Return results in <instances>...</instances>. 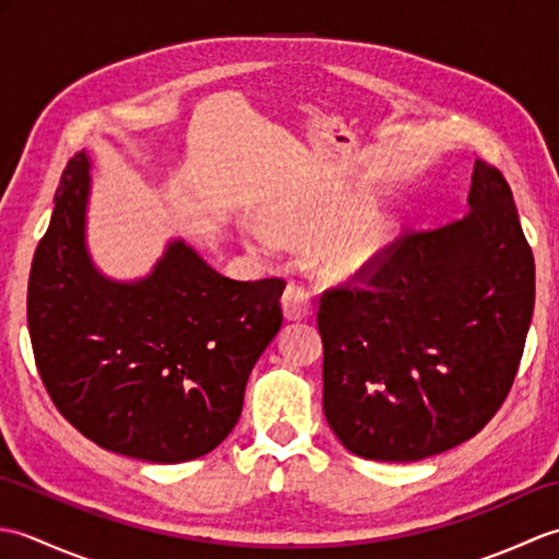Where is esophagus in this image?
I'll use <instances>...</instances> for the list:
<instances>
[{
  "label": "esophagus",
  "instance_id": "34e87169",
  "mask_svg": "<svg viewBox=\"0 0 559 559\" xmlns=\"http://www.w3.org/2000/svg\"><path fill=\"white\" fill-rule=\"evenodd\" d=\"M281 305L286 319H293V322L295 319H305L312 314V293L305 286H298V283H288V288L281 298Z\"/></svg>",
  "mask_w": 559,
  "mask_h": 559
}]
</instances>
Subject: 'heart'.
Here are the masks:
<instances>
[{"label":"heart","instance_id":"1","mask_svg":"<svg viewBox=\"0 0 559 559\" xmlns=\"http://www.w3.org/2000/svg\"><path fill=\"white\" fill-rule=\"evenodd\" d=\"M362 199H341L324 206H286L271 213L269 228L290 245L317 242L312 261L319 276L334 283L353 281L372 271L396 235V225L382 211H360ZM247 242L266 254L271 240L249 230Z\"/></svg>","mask_w":559,"mask_h":559}]
</instances>
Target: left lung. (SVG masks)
I'll use <instances>...</instances> for the list:
<instances>
[{"instance_id": "left-lung-1", "label": "left lung", "mask_w": 559, "mask_h": 559, "mask_svg": "<svg viewBox=\"0 0 559 559\" xmlns=\"http://www.w3.org/2000/svg\"><path fill=\"white\" fill-rule=\"evenodd\" d=\"M471 211L403 233L379 264L322 295L324 415L372 461H420L476 437L514 384L536 266L502 173L476 160Z\"/></svg>"}]
</instances>
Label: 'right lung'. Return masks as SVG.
Here are the masks:
<instances>
[{
  "label": "right lung",
  "instance_id": "add662e5",
  "mask_svg": "<svg viewBox=\"0 0 559 559\" xmlns=\"http://www.w3.org/2000/svg\"><path fill=\"white\" fill-rule=\"evenodd\" d=\"M91 160L76 153L28 278V331L57 411L98 447L192 461L240 420L249 372L278 334L283 278L233 281L173 240L146 278L120 283L86 249Z\"/></svg>",
  "mask_w": 559,
  "mask_h": 559
}]
</instances>
